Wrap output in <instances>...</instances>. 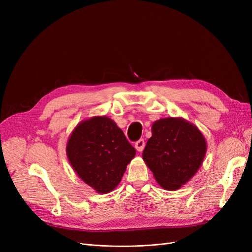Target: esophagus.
<instances>
[{
    "instance_id": "1",
    "label": "esophagus",
    "mask_w": 252,
    "mask_h": 252,
    "mask_svg": "<svg viewBox=\"0 0 252 252\" xmlns=\"http://www.w3.org/2000/svg\"><path fill=\"white\" fill-rule=\"evenodd\" d=\"M134 147H135V149L138 150L139 152L143 151V149H144V147H145V142H144V140L141 139V140H139L138 142H135Z\"/></svg>"
}]
</instances>
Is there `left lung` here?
Here are the masks:
<instances>
[{
    "instance_id": "8db88e82",
    "label": "left lung",
    "mask_w": 252,
    "mask_h": 252,
    "mask_svg": "<svg viewBox=\"0 0 252 252\" xmlns=\"http://www.w3.org/2000/svg\"><path fill=\"white\" fill-rule=\"evenodd\" d=\"M152 135L143 151V159L159 186L177 190L201 167L207 150L202 132L182 118L156 121Z\"/></svg>"
}]
</instances>
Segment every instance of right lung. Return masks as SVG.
<instances>
[{
  "label": "right lung",
  "instance_id": "1",
  "mask_svg": "<svg viewBox=\"0 0 252 252\" xmlns=\"http://www.w3.org/2000/svg\"><path fill=\"white\" fill-rule=\"evenodd\" d=\"M66 152L73 170L98 193L116 188L135 156L124 132L107 117L85 120L73 129Z\"/></svg>",
  "mask_w": 252,
  "mask_h": 252
}]
</instances>
